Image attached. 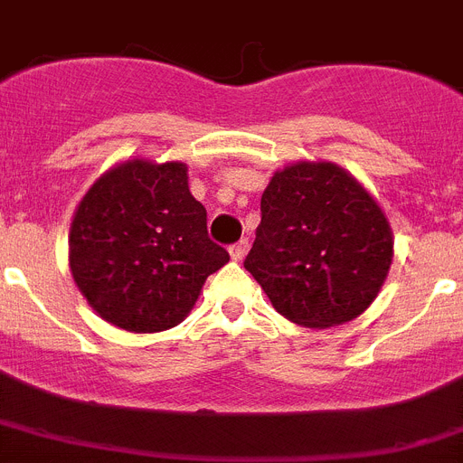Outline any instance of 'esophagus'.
Instances as JSON below:
<instances>
[{"label": "esophagus", "mask_w": 463, "mask_h": 463, "mask_svg": "<svg viewBox=\"0 0 463 463\" xmlns=\"http://www.w3.org/2000/svg\"><path fill=\"white\" fill-rule=\"evenodd\" d=\"M247 249H249V240H247V237H242L240 242L231 244V249H228V251H231L232 260H242L244 254H247Z\"/></svg>", "instance_id": "34e87169"}]
</instances>
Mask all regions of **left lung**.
Wrapping results in <instances>:
<instances>
[{
  "mask_svg": "<svg viewBox=\"0 0 463 463\" xmlns=\"http://www.w3.org/2000/svg\"><path fill=\"white\" fill-rule=\"evenodd\" d=\"M392 256V228L354 176L333 163H296L265 188L244 268L281 317L328 328L375 300Z\"/></svg>",
  "mask_w": 463,
  "mask_h": 463,
  "instance_id": "8db88e82",
  "label": "left lung"
}]
</instances>
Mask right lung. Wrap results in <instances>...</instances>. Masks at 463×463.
Here are the masks:
<instances>
[{
  "label": "right lung",
  "mask_w": 463,
  "mask_h": 463,
  "mask_svg": "<svg viewBox=\"0 0 463 463\" xmlns=\"http://www.w3.org/2000/svg\"><path fill=\"white\" fill-rule=\"evenodd\" d=\"M228 251L207 235V209L188 191L186 165L128 160L92 184L70 232L76 287L102 319L156 333L191 312Z\"/></svg>",
  "instance_id": "add662e5"
}]
</instances>
